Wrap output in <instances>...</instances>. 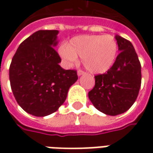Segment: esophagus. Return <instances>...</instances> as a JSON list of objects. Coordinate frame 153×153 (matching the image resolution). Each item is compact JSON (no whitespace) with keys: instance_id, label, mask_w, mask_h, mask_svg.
Instances as JSON below:
<instances>
[{"instance_id":"obj_1","label":"esophagus","mask_w":153,"mask_h":153,"mask_svg":"<svg viewBox=\"0 0 153 153\" xmlns=\"http://www.w3.org/2000/svg\"><path fill=\"white\" fill-rule=\"evenodd\" d=\"M84 72H83V70H78V72H77V74H78V76H81V75H83Z\"/></svg>"}]
</instances>
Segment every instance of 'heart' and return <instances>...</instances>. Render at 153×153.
<instances>
[{"label": "heart", "instance_id": "b5f03b06", "mask_svg": "<svg viewBox=\"0 0 153 153\" xmlns=\"http://www.w3.org/2000/svg\"><path fill=\"white\" fill-rule=\"evenodd\" d=\"M118 43L111 35H80L59 49L60 57L67 65H72L82 57L88 70L103 74L112 67L117 56Z\"/></svg>", "mask_w": 153, "mask_h": 153}]
</instances>
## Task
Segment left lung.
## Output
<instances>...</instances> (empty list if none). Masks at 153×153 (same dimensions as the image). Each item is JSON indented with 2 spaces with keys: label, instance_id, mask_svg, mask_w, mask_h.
<instances>
[{
  "label": "left lung",
  "instance_id": "left-lung-1",
  "mask_svg": "<svg viewBox=\"0 0 153 153\" xmlns=\"http://www.w3.org/2000/svg\"><path fill=\"white\" fill-rule=\"evenodd\" d=\"M120 51L106 73L95 76V86L88 93L91 102L101 112L117 115L134 103L141 86V65L129 41L115 35Z\"/></svg>",
  "mask_w": 153,
  "mask_h": 153
}]
</instances>
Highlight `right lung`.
<instances>
[{
  "instance_id": "obj_1",
  "label": "right lung",
  "mask_w": 153,
  "mask_h": 153,
  "mask_svg": "<svg viewBox=\"0 0 153 153\" xmlns=\"http://www.w3.org/2000/svg\"><path fill=\"white\" fill-rule=\"evenodd\" d=\"M58 30H39L22 42L10 66V81L15 100L34 116L56 111L78 79L76 70H64L55 48Z\"/></svg>"
}]
</instances>
